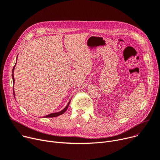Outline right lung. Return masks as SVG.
Wrapping results in <instances>:
<instances>
[{"instance_id": "obj_1", "label": "right lung", "mask_w": 160, "mask_h": 160, "mask_svg": "<svg viewBox=\"0 0 160 160\" xmlns=\"http://www.w3.org/2000/svg\"><path fill=\"white\" fill-rule=\"evenodd\" d=\"M16 63H17V62H16ZM16 63H15V65H16ZM15 65L14 66V67H13V71H12V78H13V83H15V78H14V75H13V72H14V69H15ZM13 96H14V97H15V92H14V88H13ZM70 102H71V100L69 101L67 105L66 106V108H65L64 109H62V111H59V112H53V113H51V114H48V115L44 116V118H52V117H57V116H60V115L63 114V113H64V112H66V111L68 109V106H69V103H70Z\"/></svg>"}]
</instances>
